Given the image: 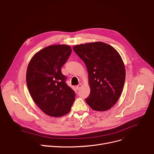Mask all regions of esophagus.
Segmentation results:
<instances>
[{
	"label": "esophagus",
	"mask_w": 154,
	"mask_h": 154,
	"mask_svg": "<svg viewBox=\"0 0 154 154\" xmlns=\"http://www.w3.org/2000/svg\"><path fill=\"white\" fill-rule=\"evenodd\" d=\"M82 84H80H80H79L77 86H76V88L77 89V90H80L81 88H82Z\"/></svg>",
	"instance_id": "obj_1"
}]
</instances>
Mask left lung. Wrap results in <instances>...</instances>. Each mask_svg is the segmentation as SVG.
I'll use <instances>...</instances> for the list:
<instances>
[{"label":"left lung","instance_id":"left-lung-1","mask_svg":"<svg viewBox=\"0 0 154 154\" xmlns=\"http://www.w3.org/2000/svg\"><path fill=\"white\" fill-rule=\"evenodd\" d=\"M74 51L86 65L90 93L85 101L96 111L116 104L125 80V67L118 51L101 42L75 45Z\"/></svg>","mask_w":154,"mask_h":154}]
</instances>
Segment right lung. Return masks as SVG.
Masks as SVG:
<instances>
[{"label": "right lung", "mask_w": 154, "mask_h": 154, "mask_svg": "<svg viewBox=\"0 0 154 154\" xmlns=\"http://www.w3.org/2000/svg\"><path fill=\"white\" fill-rule=\"evenodd\" d=\"M71 52L67 45H50L35 53L27 66L29 93L37 106L51 117L68 114L75 100V92L66 84L61 71Z\"/></svg>", "instance_id": "1"}]
</instances>
